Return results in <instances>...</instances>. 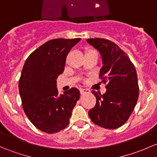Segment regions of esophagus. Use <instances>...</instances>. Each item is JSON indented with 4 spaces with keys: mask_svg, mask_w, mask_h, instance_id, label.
Returning <instances> with one entry per match:
<instances>
[{
    "mask_svg": "<svg viewBox=\"0 0 157 157\" xmlns=\"http://www.w3.org/2000/svg\"><path fill=\"white\" fill-rule=\"evenodd\" d=\"M80 94L83 95V94H86V93H90V90H88V89H84V88H82L80 90Z\"/></svg>",
    "mask_w": 157,
    "mask_h": 157,
    "instance_id": "1",
    "label": "esophagus"
}]
</instances>
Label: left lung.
Instances as JSON below:
<instances>
[{
    "mask_svg": "<svg viewBox=\"0 0 157 157\" xmlns=\"http://www.w3.org/2000/svg\"><path fill=\"white\" fill-rule=\"evenodd\" d=\"M86 42L100 53L102 67L99 77L107 83L104 94L92 90L96 104L89 111V116L100 127L115 129L128 121L137 103L139 87L136 69L127 54L112 41L96 38Z\"/></svg>",
    "mask_w": 157,
    "mask_h": 157,
    "instance_id": "1",
    "label": "left lung"
}]
</instances>
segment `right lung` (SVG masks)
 I'll use <instances>...</instances> for the list:
<instances>
[{
	"mask_svg": "<svg viewBox=\"0 0 157 157\" xmlns=\"http://www.w3.org/2000/svg\"><path fill=\"white\" fill-rule=\"evenodd\" d=\"M80 41V38L48 41L28 57L22 70L19 90L23 110L38 129L48 134L68 125L80 98L75 87L59 94L56 80L64 71L69 52Z\"/></svg>",
	"mask_w": 157,
	"mask_h": 157,
	"instance_id": "add662e5",
	"label": "right lung"
}]
</instances>
